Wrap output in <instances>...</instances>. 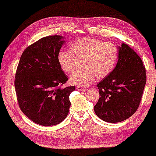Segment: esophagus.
I'll use <instances>...</instances> for the list:
<instances>
[{"label": "esophagus", "instance_id": "obj_1", "mask_svg": "<svg viewBox=\"0 0 156 156\" xmlns=\"http://www.w3.org/2000/svg\"><path fill=\"white\" fill-rule=\"evenodd\" d=\"M76 89H77V90H79V91H84L86 89H85L84 87H82L81 86H77V87H76Z\"/></svg>", "mask_w": 156, "mask_h": 156}]
</instances>
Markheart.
Here are the masks:
<instances>
[{"label":"heart","mask_w":156,"mask_h":156,"mask_svg":"<svg viewBox=\"0 0 156 156\" xmlns=\"http://www.w3.org/2000/svg\"><path fill=\"white\" fill-rule=\"evenodd\" d=\"M118 57V48L112 42L84 37L73 42L69 47V51H59L57 61L65 73L71 74L76 69L78 62L83 60L82 69L74 72L70 80L77 86L85 87L96 77L101 79L112 73Z\"/></svg>","instance_id":"heart-1"}]
</instances>
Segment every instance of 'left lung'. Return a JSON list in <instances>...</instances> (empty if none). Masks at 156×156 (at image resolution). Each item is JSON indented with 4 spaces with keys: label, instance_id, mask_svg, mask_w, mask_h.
<instances>
[{
    "label": "left lung",
    "instance_id": "8db88e82",
    "mask_svg": "<svg viewBox=\"0 0 156 156\" xmlns=\"http://www.w3.org/2000/svg\"><path fill=\"white\" fill-rule=\"evenodd\" d=\"M119 48L116 67L98 83L99 99L94 106L97 116L108 123L124 121L137 111L146 83L140 57L126 44Z\"/></svg>",
    "mask_w": 156,
    "mask_h": 156
}]
</instances>
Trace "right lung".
Listing matches in <instances>:
<instances>
[{"mask_svg":"<svg viewBox=\"0 0 156 156\" xmlns=\"http://www.w3.org/2000/svg\"><path fill=\"white\" fill-rule=\"evenodd\" d=\"M60 35L42 37L21 55L15 76L18 105L23 114L41 126H54L67 117L69 94L75 87L62 86L68 80L57 61L65 40Z\"/></svg>","mask_w":156,"mask_h":156,"instance_id":"add662e5","label":"right lung"}]
</instances>
